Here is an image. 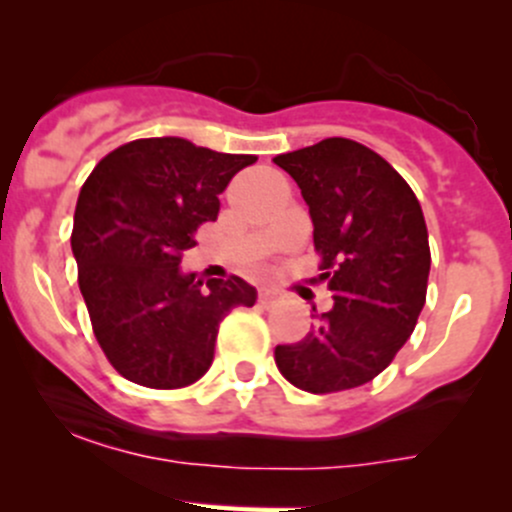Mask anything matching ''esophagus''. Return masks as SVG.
Instances as JSON below:
<instances>
[{
	"instance_id": "esophagus-1",
	"label": "esophagus",
	"mask_w": 512,
	"mask_h": 512,
	"mask_svg": "<svg viewBox=\"0 0 512 512\" xmlns=\"http://www.w3.org/2000/svg\"><path fill=\"white\" fill-rule=\"evenodd\" d=\"M276 299H279V291L269 289V286H264V289H259V304L269 306V304H274Z\"/></svg>"
}]
</instances>
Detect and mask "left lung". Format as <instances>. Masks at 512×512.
<instances>
[{
	"label": "left lung",
	"instance_id": "obj_1",
	"mask_svg": "<svg viewBox=\"0 0 512 512\" xmlns=\"http://www.w3.org/2000/svg\"><path fill=\"white\" fill-rule=\"evenodd\" d=\"M274 163L309 206L321 279L334 299L301 342L274 349L276 367L311 394L362 387L392 364L425 306L430 241L420 201L357 140L326 138Z\"/></svg>",
	"mask_w": 512,
	"mask_h": 512
}]
</instances>
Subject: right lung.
<instances>
[{
    "instance_id": "add662e5",
    "label": "right lung",
    "mask_w": 512,
    "mask_h": 512,
    "mask_svg": "<svg viewBox=\"0 0 512 512\" xmlns=\"http://www.w3.org/2000/svg\"><path fill=\"white\" fill-rule=\"evenodd\" d=\"M256 155L216 153L183 138H140L107 153L75 208L77 284L115 372L150 389L188 387L213 362L218 324L256 289L238 276L206 286L178 264L218 218L233 175Z\"/></svg>"
}]
</instances>
